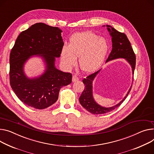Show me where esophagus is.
<instances>
[{"mask_svg": "<svg viewBox=\"0 0 154 154\" xmlns=\"http://www.w3.org/2000/svg\"><path fill=\"white\" fill-rule=\"evenodd\" d=\"M78 80H79V78H78V77L76 75H73V77H72V81L73 82H76V81H77Z\"/></svg>", "mask_w": 154, "mask_h": 154, "instance_id": "obj_1", "label": "esophagus"}]
</instances>
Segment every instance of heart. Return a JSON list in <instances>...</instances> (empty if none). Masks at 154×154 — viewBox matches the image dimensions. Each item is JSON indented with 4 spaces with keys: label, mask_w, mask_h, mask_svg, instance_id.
Returning a JSON list of instances; mask_svg holds the SVG:
<instances>
[{
    "label": "heart",
    "mask_w": 154,
    "mask_h": 154,
    "mask_svg": "<svg viewBox=\"0 0 154 154\" xmlns=\"http://www.w3.org/2000/svg\"><path fill=\"white\" fill-rule=\"evenodd\" d=\"M109 51V44L103 38L92 31L78 32L71 37L69 45H64L61 51V61L68 68L75 66L79 57L81 69L92 73L102 65Z\"/></svg>",
    "instance_id": "heart-1"
}]
</instances>
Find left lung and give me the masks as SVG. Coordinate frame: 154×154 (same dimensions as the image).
<instances>
[{"label":"left lung","instance_id":"1","mask_svg":"<svg viewBox=\"0 0 154 154\" xmlns=\"http://www.w3.org/2000/svg\"><path fill=\"white\" fill-rule=\"evenodd\" d=\"M107 26L110 36H112V50L106 62H109L120 58H125L127 62L131 65L133 75H134L136 66V55L131 47V43L128 40L126 35L123 32L118 31L111 26L107 25ZM100 71V69L97 71L96 72L92 73L91 75H89L86 78L82 79V82L85 85V88L84 91H82L80 97L79 98V102L82 107L90 113L96 115L103 114L111 112L118 107H119L127 97L132 87L131 86L126 94V96L120 103H118L112 107L106 108L102 107V106L96 102L92 96V81L99 73Z\"/></svg>","mask_w":154,"mask_h":154}]
</instances>
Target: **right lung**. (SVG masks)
Wrapping results in <instances>:
<instances>
[{
  "mask_svg": "<svg viewBox=\"0 0 154 154\" xmlns=\"http://www.w3.org/2000/svg\"><path fill=\"white\" fill-rule=\"evenodd\" d=\"M62 31L38 23L22 31L10 55V83L18 99L36 109L50 107L58 99L60 89L72 82V75L55 66L64 45ZM32 55H39L46 63L45 72L39 77L28 79L23 71L24 64Z\"/></svg>",
  "mask_w": 154,
  "mask_h": 154,
  "instance_id": "add662e5",
  "label": "right lung"
}]
</instances>
